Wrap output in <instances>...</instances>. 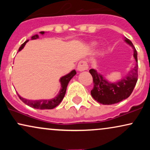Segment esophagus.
<instances>
[{"instance_id":"obj_1","label":"esophagus","mask_w":150,"mask_h":150,"mask_svg":"<svg viewBox=\"0 0 150 150\" xmlns=\"http://www.w3.org/2000/svg\"><path fill=\"white\" fill-rule=\"evenodd\" d=\"M88 69V65L85 61H80L77 65V70L79 71H84Z\"/></svg>"}]
</instances>
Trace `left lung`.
Returning <instances> with one entry per match:
<instances>
[{
	"label": "left lung",
	"mask_w": 150,
	"mask_h": 150,
	"mask_svg": "<svg viewBox=\"0 0 150 150\" xmlns=\"http://www.w3.org/2000/svg\"><path fill=\"white\" fill-rule=\"evenodd\" d=\"M125 42L133 48L134 58L137 63V53L132 42L128 39ZM89 73L93 78L94 87L91 90L92 97L100 104L111 105L124 100L130 97L137 83L138 77V64L130 70L126 77L117 83H109L102 75L97 73L94 69L89 70Z\"/></svg>",
	"instance_id": "obj_1"
}]
</instances>
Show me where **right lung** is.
Here are the masks:
<instances>
[{"mask_svg": "<svg viewBox=\"0 0 150 150\" xmlns=\"http://www.w3.org/2000/svg\"><path fill=\"white\" fill-rule=\"evenodd\" d=\"M41 34H44V32H41ZM39 37V36L37 34L33 36L32 37V39H37ZM28 42V40L26 41L25 42H24L22 44L21 46L19 49V51H21L23 49L24 46H25V44ZM76 74V71L75 70H73L71 71L69 74L65 75V76L62 77L61 78V89L60 90L59 94L56 96V97L53 98L52 99H49V100H29V99H26L25 98H22L20 97V95L18 94L19 98H20L21 100L25 103V104H27V106H30L34 108H37V109H52V108H55L56 106H57L61 102V101L63 100V97H64L65 92H66L67 86L68 85V82H70V80L73 78L74 75Z\"/></svg>", "mask_w": 150, "mask_h": 150, "instance_id": "right-lung-1", "label": "right lung"}]
</instances>
